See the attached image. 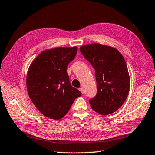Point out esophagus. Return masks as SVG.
Segmentation results:
<instances>
[{
  "label": "esophagus",
  "mask_w": 155,
  "mask_h": 155,
  "mask_svg": "<svg viewBox=\"0 0 155 155\" xmlns=\"http://www.w3.org/2000/svg\"><path fill=\"white\" fill-rule=\"evenodd\" d=\"M79 90H80V91H81L82 94H84V88L83 87H80V88H79Z\"/></svg>",
  "instance_id": "34e87169"
}]
</instances>
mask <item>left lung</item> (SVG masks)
<instances>
[{"mask_svg": "<svg viewBox=\"0 0 155 155\" xmlns=\"http://www.w3.org/2000/svg\"><path fill=\"white\" fill-rule=\"evenodd\" d=\"M80 52L95 69L97 94L89 100L91 108L102 115L116 112L130 90L124 58L116 49L99 43L81 46Z\"/></svg>", "mask_w": 155, "mask_h": 155, "instance_id": "left-lung-1", "label": "left lung"}]
</instances>
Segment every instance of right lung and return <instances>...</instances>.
Masks as SVG:
<instances>
[{
    "instance_id": "obj_1",
    "label": "right lung",
    "mask_w": 155,
    "mask_h": 155,
    "mask_svg": "<svg viewBox=\"0 0 155 155\" xmlns=\"http://www.w3.org/2000/svg\"><path fill=\"white\" fill-rule=\"evenodd\" d=\"M78 47L45 50L35 59L28 70L27 87L30 98L46 117L59 120L68 112L81 93L71 86L67 73Z\"/></svg>"
}]
</instances>
